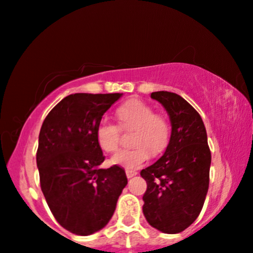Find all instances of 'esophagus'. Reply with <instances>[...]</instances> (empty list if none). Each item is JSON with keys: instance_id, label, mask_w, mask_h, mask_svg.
Wrapping results in <instances>:
<instances>
[{"instance_id": "1", "label": "esophagus", "mask_w": 253, "mask_h": 253, "mask_svg": "<svg viewBox=\"0 0 253 253\" xmlns=\"http://www.w3.org/2000/svg\"><path fill=\"white\" fill-rule=\"evenodd\" d=\"M137 172L135 170H130V169H126V176L127 178H132L134 176H136Z\"/></svg>"}]
</instances>
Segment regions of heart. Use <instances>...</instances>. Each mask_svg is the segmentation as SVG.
<instances>
[{
	"instance_id": "b5f03b06",
	"label": "heart",
	"mask_w": 253,
	"mask_h": 253,
	"mask_svg": "<svg viewBox=\"0 0 253 253\" xmlns=\"http://www.w3.org/2000/svg\"><path fill=\"white\" fill-rule=\"evenodd\" d=\"M117 118L124 130L135 129L132 149H124L111 158L114 166L136 169L149 160L151 154L158 155L167 149L170 141V124L163 114L155 113L153 107L140 99H130L117 110ZM106 118L98 121L96 139L105 153H116L119 148L121 129Z\"/></svg>"
}]
</instances>
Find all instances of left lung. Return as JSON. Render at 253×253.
Segmentation results:
<instances>
[{"instance_id": "left-lung-1", "label": "left lung", "mask_w": 253, "mask_h": 253, "mask_svg": "<svg viewBox=\"0 0 253 253\" xmlns=\"http://www.w3.org/2000/svg\"><path fill=\"white\" fill-rule=\"evenodd\" d=\"M150 97L166 107L172 129L163 156L140 172L147 181L142 210L151 227L178 234L203 210L211 155L204 121L190 103L169 91L151 92Z\"/></svg>"}]
</instances>
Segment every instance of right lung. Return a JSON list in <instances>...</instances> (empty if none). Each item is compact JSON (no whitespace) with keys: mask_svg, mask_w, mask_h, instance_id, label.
I'll return each instance as SVG.
<instances>
[{"mask_svg":"<svg viewBox=\"0 0 253 253\" xmlns=\"http://www.w3.org/2000/svg\"><path fill=\"white\" fill-rule=\"evenodd\" d=\"M121 93H73L50 110L39 133L40 187L53 216L70 232L87 236L109 223L127 185L123 168L105 160L96 127Z\"/></svg>","mask_w":253,"mask_h":253,"instance_id":"right-lung-1","label":"right lung"}]
</instances>
